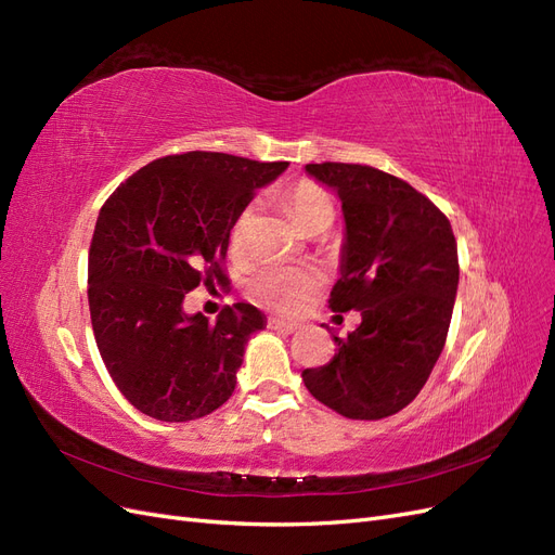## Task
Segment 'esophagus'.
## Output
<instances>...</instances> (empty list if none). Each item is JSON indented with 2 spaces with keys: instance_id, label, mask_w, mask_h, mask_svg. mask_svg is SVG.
<instances>
[{
  "instance_id": "obj_1",
  "label": "esophagus",
  "mask_w": 555,
  "mask_h": 555,
  "mask_svg": "<svg viewBox=\"0 0 555 555\" xmlns=\"http://www.w3.org/2000/svg\"><path fill=\"white\" fill-rule=\"evenodd\" d=\"M298 326H300L298 322H289V319H280V317L268 319V328H275L282 333H294Z\"/></svg>"
}]
</instances>
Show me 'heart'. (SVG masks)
<instances>
[{
    "instance_id": "1",
    "label": "heart",
    "mask_w": 555,
    "mask_h": 555,
    "mask_svg": "<svg viewBox=\"0 0 555 555\" xmlns=\"http://www.w3.org/2000/svg\"><path fill=\"white\" fill-rule=\"evenodd\" d=\"M284 201H287L296 224L306 233L326 231L333 224V201L326 190L312 180L296 182ZM255 210L257 206L249 204L233 224L231 247L236 251L245 247V231L251 217H255ZM319 284H322V278L308 266H266L249 280V294L266 308H273L278 312H298L310 304Z\"/></svg>"
}]
</instances>
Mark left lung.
I'll list each match as a JSON object with an SVG mask.
<instances>
[{"label":"left lung","mask_w":555,"mask_h":555,"mask_svg":"<svg viewBox=\"0 0 555 555\" xmlns=\"http://www.w3.org/2000/svg\"><path fill=\"white\" fill-rule=\"evenodd\" d=\"M343 201L340 280L328 306L361 312L338 351L304 371L308 391L347 418H384L424 389L438 363L459 289V247L444 212L373 166L306 164Z\"/></svg>","instance_id":"1"}]
</instances>
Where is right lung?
<instances>
[{"label": "right lung", "instance_id": "1", "mask_svg": "<svg viewBox=\"0 0 555 555\" xmlns=\"http://www.w3.org/2000/svg\"><path fill=\"white\" fill-rule=\"evenodd\" d=\"M287 166L194 150L150 162L102 206L88 259L94 340L115 386L143 414L192 422L233 393L245 345L266 317L233 304L210 324L182 300L201 282H227L233 224Z\"/></svg>", "mask_w": 555, "mask_h": 555}]
</instances>
